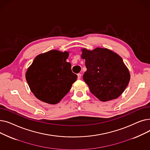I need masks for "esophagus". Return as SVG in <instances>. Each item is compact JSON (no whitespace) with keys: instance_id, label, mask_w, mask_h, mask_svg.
I'll return each mask as SVG.
<instances>
[{"instance_id":"esophagus-1","label":"esophagus","mask_w":150,"mask_h":150,"mask_svg":"<svg viewBox=\"0 0 150 150\" xmlns=\"http://www.w3.org/2000/svg\"><path fill=\"white\" fill-rule=\"evenodd\" d=\"M77 76H78V79H80L81 77V74H78L77 75Z\"/></svg>"}]
</instances>
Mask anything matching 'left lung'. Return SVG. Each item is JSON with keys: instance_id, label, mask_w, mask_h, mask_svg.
<instances>
[{"instance_id": "obj_1", "label": "left lung", "mask_w": 150, "mask_h": 150, "mask_svg": "<svg viewBox=\"0 0 150 150\" xmlns=\"http://www.w3.org/2000/svg\"><path fill=\"white\" fill-rule=\"evenodd\" d=\"M87 70L83 80L90 91L101 101L117 98L124 92L130 80V74L122 58L112 50L97 48L81 49Z\"/></svg>"}]
</instances>
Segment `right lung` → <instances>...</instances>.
I'll return each mask as SVG.
<instances>
[{
	"mask_svg": "<svg viewBox=\"0 0 150 150\" xmlns=\"http://www.w3.org/2000/svg\"><path fill=\"white\" fill-rule=\"evenodd\" d=\"M67 51L57 50L41 53L28 68L25 78L35 96L45 103L55 105L69 92L77 75L71 70L66 59Z\"/></svg>",
	"mask_w": 150,
	"mask_h": 150,
	"instance_id": "1",
	"label": "right lung"
}]
</instances>
